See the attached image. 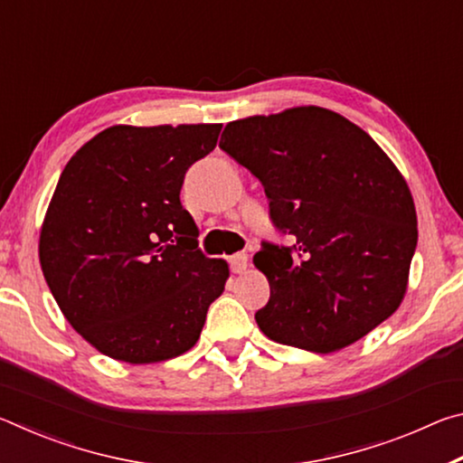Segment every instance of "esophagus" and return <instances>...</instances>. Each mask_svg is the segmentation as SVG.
I'll return each instance as SVG.
<instances>
[{"label":"esophagus","mask_w":463,"mask_h":463,"mask_svg":"<svg viewBox=\"0 0 463 463\" xmlns=\"http://www.w3.org/2000/svg\"><path fill=\"white\" fill-rule=\"evenodd\" d=\"M229 263H231V269L234 273H242L249 265V255L247 253H234L232 257H229Z\"/></svg>","instance_id":"obj_1"}]
</instances>
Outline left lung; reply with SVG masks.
Wrapping results in <instances>:
<instances>
[{"label": "left lung", "instance_id": "obj_1", "mask_svg": "<svg viewBox=\"0 0 463 463\" xmlns=\"http://www.w3.org/2000/svg\"><path fill=\"white\" fill-rule=\"evenodd\" d=\"M221 148L265 187L292 247L263 242V335L312 354L365 336L401 307L417 249L409 185L375 140L341 114L289 108L226 124Z\"/></svg>", "mask_w": 463, "mask_h": 463}]
</instances>
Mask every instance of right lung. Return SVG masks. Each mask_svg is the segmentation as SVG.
<instances>
[{"label": "right lung", "instance_id": "obj_1", "mask_svg": "<svg viewBox=\"0 0 463 463\" xmlns=\"http://www.w3.org/2000/svg\"><path fill=\"white\" fill-rule=\"evenodd\" d=\"M222 124L109 127L62 169L38 255L71 326L127 364L177 357L200 339L229 265L198 249L182 206L185 171L214 151Z\"/></svg>", "mask_w": 463, "mask_h": 463}]
</instances>
